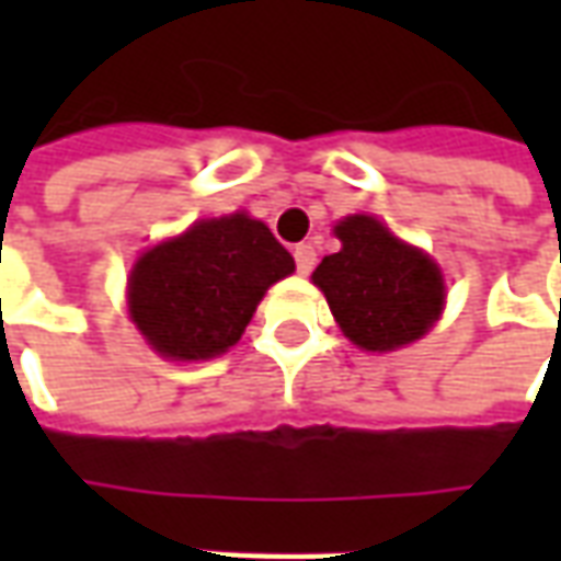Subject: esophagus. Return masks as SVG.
<instances>
[{"label":"esophagus","instance_id":"esophagus-1","mask_svg":"<svg viewBox=\"0 0 561 561\" xmlns=\"http://www.w3.org/2000/svg\"><path fill=\"white\" fill-rule=\"evenodd\" d=\"M294 261H297V273L309 276V273H312V267H316V261H318L316 245H312V243L297 245V249H294Z\"/></svg>","mask_w":561,"mask_h":561}]
</instances>
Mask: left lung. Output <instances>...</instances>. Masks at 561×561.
<instances>
[{
  "instance_id": "1",
  "label": "left lung",
  "mask_w": 561,
  "mask_h": 561,
  "mask_svg": "<svg viewBox=\"0 0 561 561\" xmlns=\"http://www.w3.org/2000/svg\"><path fill=\"white\" fill-rule=\"evenodd\" d=\"M336 237L342 249L318 264L312 282L342 333L366 352L421 340L445 306L438 267L373 216H348L336 225Z\"/></svg>"
}]
</instances>
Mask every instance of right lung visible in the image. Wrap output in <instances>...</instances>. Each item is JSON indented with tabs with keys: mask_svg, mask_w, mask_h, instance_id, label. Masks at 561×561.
Returning a JSON list of instances; mask_svg holds the SVG:
<instances>
[{
	"mask_svg": "<svg viewBox=\"0 0 561 561\" xmlns=\"http://www.w3.org/2000/svg\"><path fill=\"white\" fill-rule=\"evenodd\" d=\"M291 270L264 221L233 213L149 249L131 270L128 309L159 354L207 360L243 336L264 291Z\"/></svg>",
	"mask_w": 561,
	"mask_h": 561,
	"instance_id": "right-lung-1",
	"label": "right lung"
}]
</instances>
